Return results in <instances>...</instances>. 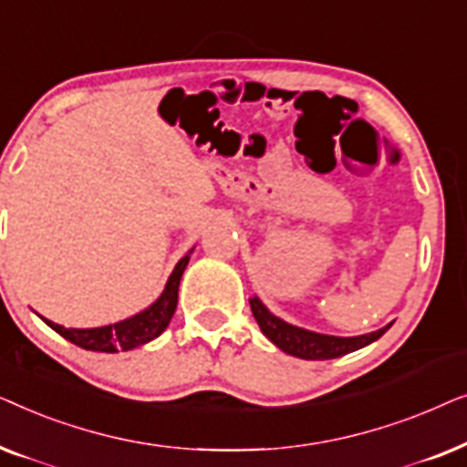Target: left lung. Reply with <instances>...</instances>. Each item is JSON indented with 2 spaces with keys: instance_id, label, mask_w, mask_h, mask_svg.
<instances>
[{
  "instance_id": "obj_1",
  "label": "left lung",
  "mask_w": 467,
  "mask_h": 467,
  "mask_svg": "<svg viewBox=\"0 0 467 467\" xmlns=\"http://www.w3.org/2000/svg\"><path fill=\"white\" fill-rule=\"evenodd\" d=\"M251 310H253L254 321L259 323L261 331H264V336L270 337L280 350H285L286 355L299 357V359H310V361L336 359V357L353 353V350L368 347V344H372L374 340H379V337L391 327V325H387V327L372 331V334H363L355 337H337V336L315 334V331L285 323L283 318L274 317L257 297L251 299Z\"/></svg>"
}]
</instances>
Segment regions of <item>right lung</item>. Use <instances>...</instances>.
Wrapping results in <instances>:
<instances>
[{
	"label": "right lung",
	"instance_id": "add662e5",
	"mask_svg": "<svg viewBox=\"0 0 467 467\" xmlns=\"http://www.w3.org/2000/svg\"><path fill=\"white\" fill-rule=\"evenodd\" d=\"M189 264V254L178 261V265L171 272V276L165 285L161 297L157 299L150 308H146L140 315L127 318V321L106 325V327H93V329H67L63 325H57L48 318L44 323L53 327L57 334L66 337L76 347L85 350H98V353H119V350H131L142 344L155 340L161 331L168 327L171 317H174L176 304H178V285H181L182 272Z\"/></svg>",
	"mask_w": 467,
	"mask_h": 467
}]
</instances>
